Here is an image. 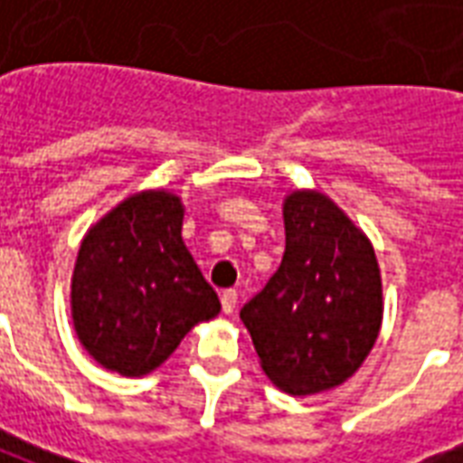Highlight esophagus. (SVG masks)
<instances>
[{"label":"esophagus","instance_id":"esophagus-1","mask_svg":"<svg viewBox=\"0 0 463 463\" xmlns=\"http://www.w3.org/2000/svg\"><path fill=\"white\" fill-rule=\"evenodd\" d=\"M236 301H239V293H236L234 288L222 291V310H224V313H234Z\"/></svg>","mask_w":463,"mask_h":463}]
</instances>
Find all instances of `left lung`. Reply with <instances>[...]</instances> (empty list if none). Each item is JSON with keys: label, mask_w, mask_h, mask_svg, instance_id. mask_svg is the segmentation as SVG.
Masks as SVG:
<instances>
[{"label": "left lung", "mask_w": 463, "mask_h": 463, "mask_svg": "<svg viewBox=\"0 0 463 463\" xmlns=\"http://www.w3.org/2000/svg\"><path fill=\"white\" fill-rule=\"evenodd\" d=\"M283 227L281 266L239 316L279 390L318 394L370 355L383 326V276L365 232L323 192L286 194Z\"/></svg>", "instance_id": "8db88e82"}]
</instances>
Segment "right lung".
Masks as SVG:
<instances>
[{"instance_id":"add662e5","label":"right lung","mask_w":463,"mask_h":463,"mask_svg":"<svg viewBox=\"0 0 463 463\" xmlns=\"http://www.w3.org/2000/svg\"><path fill=\"white\" fill-rule=\"evenodd\" d=\"M184 204L175 192H135L80 241L71 318L80 345L110 373L143 377L222 310L182 241Z\"/></svg>"}]
</instances>
